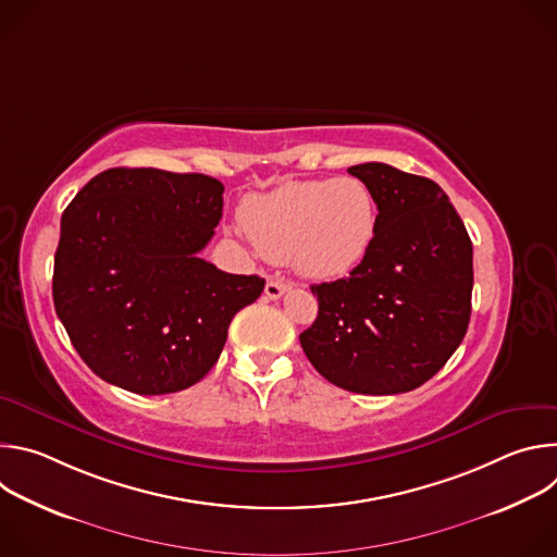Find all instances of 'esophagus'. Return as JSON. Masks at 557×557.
Masks as SVG:
<instances>
[{
	"instance_id": "esophagus-1",
	"label": "esophagus",
	"mask_w": 557,
	"mask_h": 557,
	"mask_svg": "<svg viewBox=\"0 0 557 557\" xmlns=\"http://www.w3.org/2000/svg\"><path fill=\"white\" fill-rule=\"evenodd\" d=\"M286 290H288V284L282 282V280H269L267 286H264V295L269 299H280Z\"/></svg>"
}]
</instances>
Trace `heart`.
I'll list each match as a JSON object with an SVG mask.
<instances>
[{
	"label": "heart",
	"instance_id": "1",
	"mask_svg": "<svg viewBox=\"0 0 557 557\" xmlns=\"http://www.w3.org/2000/svg\"><path fill=\"white\" fill-rule=\"evenodd\" d=\"M240 218L262 256L288 260L308 280L348 275L376 235V200L355 176L284 183L251 196Z\"/></svg>",
	"mask_w": 557,
	"mask_h": 557
}]
</instances>
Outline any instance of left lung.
Returning <instances> with one entry per match:
<instances>
[{"label": "left lung", "instance_id": "left-lung-1", "mask_svg": "<svg viewBox=\"0 0 557 557\" xmlns=\"http://www.w3.org/2000/svg\"><path fill=\"white\" fill-rule=\"evenodd\" d=\"M376 200V235L348 277L310 286L317 320L299 344L324 379L357 394L410 392L460 346L473 249L447 194L385 163L348 170Z\"/></svg>", "mask_w": 557, "mask_h": 557}]
</instances>
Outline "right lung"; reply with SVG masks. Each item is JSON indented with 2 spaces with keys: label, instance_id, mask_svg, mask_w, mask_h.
Listing matches in <instances>:
<instances>
[{
  "label": "right lung",
  "instance_id": "obj_1",
  "mask_svg": "<svg viewBox=\"0 0 557 557\" xmlns=\"http://www.w3.org/2000/svg\"><path fill=\"white\" fill-rule=\"evenodd\" d=\"M224 185L205 174L114 168L61 215L52 299L88 368L134 394L198 383L237 310L264 280L198 258L222 218Z\"/></svg>",
  "mask_w": 557,
  "mask_h": 557
}]
</instances>
